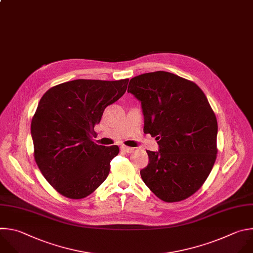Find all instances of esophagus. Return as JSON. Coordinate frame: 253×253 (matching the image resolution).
Returning a JSON list of instances; mask_svg holds the SVG:
<instances>
[{
	"label": "esophagus",
	"instance_id": "1",
	"mask_svg": "<svg viewBox=\"0 0 253 253\" xmlns=\"http://www.w3.org/2000/svg\"><path fill=\"white\" fill-rule=\"evenodd\" d=\"M121 148H122L123 150H125L126 153H127V154H131V153H133V151H134V148H133V147H129V146H126V145H122Z\"/></svg>",
	"mask_w": 253,
	"mask_h": 253
}]
</instances>
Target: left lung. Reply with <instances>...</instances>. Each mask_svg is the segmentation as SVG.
Masks as SVG:
<instances>
[{"label": "left lung", "instance_id": "8db88e82", "mask_svg": "<svg viewBox=\"0 0 253 253\" xmlns=\"http://www.w3.org/2000/svg\"><path fill=\"white\" fill-rule=\"evenodd\" d=\"M127 92L140 102L143 132L156 137L160 148L146 150L143 182L167 203L189 197L210 175L217 154V121L206 94L163 71L132 78Z\"/></svg>", "mask_w": 253, "mask_h": 253}]
</instances>
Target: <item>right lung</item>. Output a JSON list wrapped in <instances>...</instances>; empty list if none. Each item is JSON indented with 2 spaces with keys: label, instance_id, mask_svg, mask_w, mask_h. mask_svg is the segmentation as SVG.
I'll use <instances>...</instances> for the list:
<instances>
[{
  "label": "right lung",
  "instance_id": "1",
  "mask_svg": "<svg viewBox=\"0 0 253 253\" xmlns=\"http://www.w3.org/2000/svg\"><path fill=\"white\" fill-rule=\"evenodd\" d=\"M128 79L75 80L42 96L31 124L35 160L61 194L84 198L108 177L120 148L98 145L91 135L105 109L124 95Z\"/></svg>",
  "mask_w": 253,
  "mask_h": 253
}]
</instances>
